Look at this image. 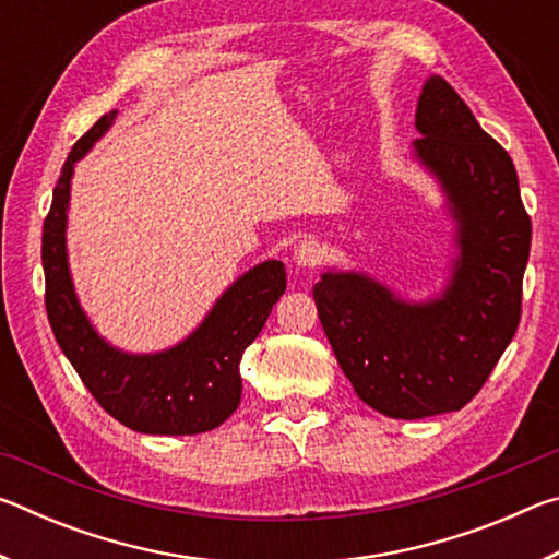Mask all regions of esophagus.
I'll return each instance as SVG.
<instances>
[{
  "label": "esophagus",
  "instance_id": "esophagus-1",
  "mask_svg": "<svg viewBox=\"0 0 559 559\" xmlns=\"http://www.w3.org/2000/svg\"><path fill=\"white\" fill-rule=\"evenodd\" d=\"M293 261H296L300 269H313L323 261V246L316 239H302L296 249H293Z\"/></svg>",
  "mask_w": 559,
  "mask_h": 559
}]
</instances>
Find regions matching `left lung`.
I'll return each instance as SVG.
<instances>
[{
	"mask_svg": "<svg viewBox=\"0 0 559 559\" xmlns=\"http://www.w3.org/2000/svg\"><path fill=\"white\" fill-rule=\"evenodd\" d=\"M416 130L414 153L459 219L447 290L416 306L362 273H325L313 288L347 380L392 419L459 412L480 392L518 330L533 239L513 159L441 75L421 91Z\"/></svg>",
	"mask_w": 559,
	"mask_h": 559,
	"instance_id": "obj_1",
	"label": "left lung"
}]
</instances>
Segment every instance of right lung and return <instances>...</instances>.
I'll return each instance as SVG.
<instances>
[{"label":"right lung","instance_id":"right-lung-1","mask_svg":"<svg viewBox=\"0 0 559 559\" xmlns=\"http://www.w3.org/2000/svg\"><path fill=\"white\" fill-rule=\"evenodd\" d=\"M116 110L103 116L63 163L44 219L41 263L46 278V316L56 343L81 382L112 419L132 431L187 437L216 429L241 402L239 362L259 337L271 308L286 290L281 261H263L216 300L204 323L185 343L157 355H126L100 340L83 313L66 261V210L73 163L110 128Z\"/></svg>","mask_w":559,"mask_h":559}]
</instances>
